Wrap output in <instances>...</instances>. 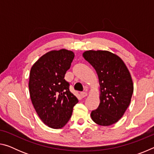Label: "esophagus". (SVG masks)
I'll return each instance as SVG.
<instances>
[{"mask_svg": "<svg viewBox=\"0 0 154 154\" xmlns=\"http://www.w3.org/2000/svg\"><path fill=\"white\" fill-rule=\"evenodd\" d=\"M81 96H82V98H85V97H86V96H88V93L87 92H81Z\"/></svg>", "mask_w": 154, "mask_h": 154, "instance_id": "esophagus-1", "label": "esophagus"}]
</instances>
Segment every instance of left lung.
<instances>
[{
	"mask_svg": "<svg viewBox=\"0 0 154 154\" xmlns=\"http://www.w3.org/2000/svg\"><path fill=\"white\" fill-rule=\"evenodd\" d=\"M82 56L95 69L100 85V104L91 118L100 126L116 123L128 107L133 93L128 69L120 57L109 51L88 50Z\"/></svg>",
	"mask_w": 154,
	"mask_h": 154,
	"instance_id": "left-lung-1",
	"label": "left lung"
}]
</instances>
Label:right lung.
<instances>
[{
    "label": "right lung",
    "mask_w": 154,
    "mask_h": 154,
    "mask_svg": "<svg viewBox=\"0 0 154 154\" xmlns=\"http://www.w3.org/2000/svg\"><path fill=\"white\" fill-rule=\"evenodd\" d=\"M74 57V52L66 49L52 50L40 57L30 69L31 101L41 121L51 128H63L78 103L64 79Z\"/></svg>",
    "instance_id": "obj_1"
}]
</instances>
